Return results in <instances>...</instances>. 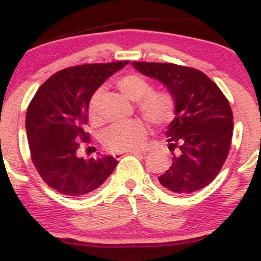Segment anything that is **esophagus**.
Instances as JSON below:
<instances>
[{"instance_id": "34e87169", "label": "esophagus", "mask_w": 261, "mask_h": 261, "mask_svg": "<svg viewBox=\"0 0 261 261\" xmlns=\"http://www.w3.org/2000/svg\"><path fill=\"white\" fill-rule=\"evenodd\" d=\"M125 154H142L141 151H127V152H118V153H114V158L115 160H120V158L124 157Z\"/></svg>"}]
</instances>
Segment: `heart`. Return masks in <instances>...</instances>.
I'll return each instance as SVG.
<instances>
[{"label": "heart", "mask_w": 261, "mask_h": 261, "mask_svg": "<svg viewBox=\"0 0 261 261\" xmlns=\"http://www.w3.org/2000/svg\"><path fill=\"white\" fill-rule=\"evenodd\" d=\"M116 86L133 101H137V110L149 124L154 126L168 125L176 115L174 95L167 91H153V87L145 77L130 73L121 77ZM103 95V89H98L92 95L88 114L92 121L98 120V108ZM147 130L140 120H125L113 124L104 131L103 145L110 152H125L142 146Z\"/></svg>", "instance_id": "1"}]
</instances>
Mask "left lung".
Listing matches in <instances>:
<instances>
[{
  "mask_svg": "<svg viewBox=\"0 0 261 261\" xmlns=\"http://www.w3.org/2000/svg\"><path fill=\"white\" fill-rule=\"evenodd\" d=\"M145 76L163 83L174 95L176 115L167 137L173 163L158 180L175 194L201 190L216 178L228 155L233 114L216 83L193 67L133 62Z\"/></svg>",
  "mask_w": 261,
  "mask_h": 261,
  "instance_id": "1",
  "label": "left lung"
}]
</instances>
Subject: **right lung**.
Here are the masks:
<instances>
[{
    "mask_svg": "<svg viewBox=\"0 0 261 261\" xmlns=\"http://www.w3.org/2000/svg\"><path fill=\"white\" fill-rule=\"evenodd\" d=\"M128 61L79 65L54 73L39 87L27 110L25 130L31 157L50 188L68 196H83L98 189L115 169L112 155H77L87 142L85 126L93 93Z\"/></svg>",
    "mask_w": 261,
    "mask_h": 261,
    "instance_id": "obj_1",
    "label": "right lung"
}]
</instances>
